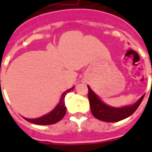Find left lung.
<instances>
[{"label":"left lung","instance_id":"left-lung-1","mask_svg":"<svg viewBox=\"0 0 152 152\" xmlns=\"http://www.w3.org/2000/svg\"><path fill=\"white\" fill-rule=\"evenodd\" d=\"M88 89H89L88 97H89L90 109L93 115L100 121H105V122H116L129 117L137 110L145 95L144 94L143 96H142L140 99L134 105L128 106L121 108H115V107H109L106 105L105 103H103L98 98V96L91 90L89 86H88Z\"/></svg>","mask_w":152,"mask_h":152}]
</instances>
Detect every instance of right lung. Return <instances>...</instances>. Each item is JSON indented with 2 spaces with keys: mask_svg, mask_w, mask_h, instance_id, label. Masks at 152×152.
Masks as SVG:
<instances>
[{
  "mask_svg": "<svg viewBox=\"0 0 152 152\" xmlns=\"http://www.w3.org/2000/svg\"><path fill=\"white\" fill-rule=\"evenodd\" d=\"M74 86L71 89H67L65 92L63 93L62 96H61V99H60L59 103L57 105L55 108L53 109V111L50 112L49 114L45 115L43 116H41L37 119H28V118H24L26 121H28V122H31L32 124H40V125H47V124H55L57 122H58L61 121L64 115L66 114V108L65 107V102H64V99H65V96L67 93H69L71 90H72Z\"/></svg>",
  "mask_w": 152,
  "mask_h": 152,
  "instance_id": "obj_1",
  "label": "right lung"
}]
</instances>
